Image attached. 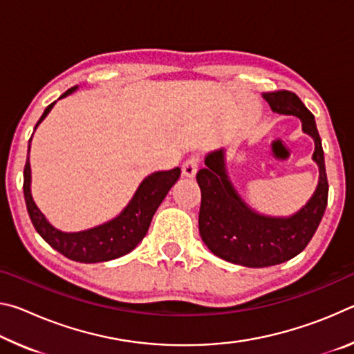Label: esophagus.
Returning <instances> with one entry per match:
<instances>
[{"mask_svg": "<svg viewBox=\"0 0 354 354\" xmlns=\"http://www.w3.org/2000/svg\"><path fill=\"white\" fill-rule=\"evenodd\" d=\"M198 162H200L198 154L190 156V158L183 164V175L185 178H194L196 175V171H198Z\"/></svg>", "mask_w": 354, "mask_h": 354, "instance_id": "34e87169", "label": "esophagus"}]
</instances>
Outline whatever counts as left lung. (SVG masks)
Segmentation results:
<instances>
[{
    "label": "left lung",
    "mask_w": 354,
    "mask_h": 354,
    "mask_svg": "<svg viewBox=\"0 0 354 354\" xmlns=\"http://www.w3.org/2000/svg\"><path fill=\"white\" fill-rule=\"evenodd\" d=\"M262 97L273 112L301 120L303 133L315 143L313 160L319 165V183L299 211L289 217H273L256 212L239 195L227 175L223 148L206 156V167L196 173L201 189V239L215 256L251 268L278 266L301 253L319 227L328 203L325 156L314 115L292 92H268Z\"/></svg>",
    "instance_id": "obj_1"
}]
</instances>
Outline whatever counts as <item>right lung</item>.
Wrapping results in <instances>:
<instances>
[{
    "instance_id": "obj_1",
    "label": "right lung",
    "mask_w": 354,
    "mask_h": 354,
    "mask_svg": "<svg viewBox=\"0 0 354 354\" xmlns=\"http://www.w3.org/2000/svg\"><path fill=\"white\" fill-rule=\"evenodd\" d=\"M75 91H77V86L68 88L67 92L59 97V100L68 97ZM55 104L56 101L46 107L37 124H35L34 131L44 122ZM31 140L32 137L29 139L25 173H23V178H25L23 192H25L28 214L31 217L35 231L39 232L41 239L59 253L76 262H106L133 251L139 242H142V239L145 237L154 212L158 211L159 205L164 201L169 190L175 185L179 175H181L179 167L169 171H154L143 179L133 198L117 217L106 221L103 225L88 227V230L65 232L53 226L34 203L31 194V164H29Z\"/></svg>"
}]
</instances>
